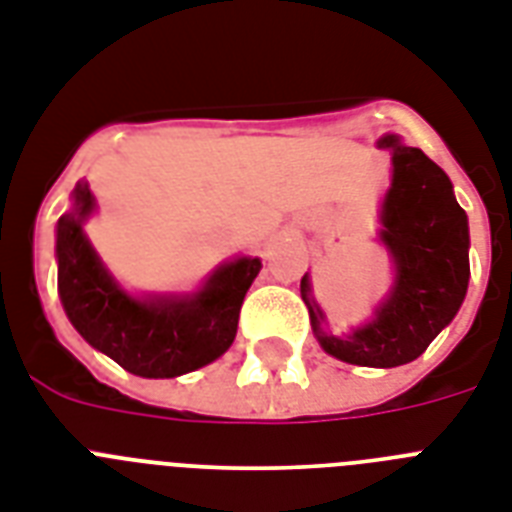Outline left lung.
I'll return each instance as SVG.
<instances>
[{"label": "left lung", "mask_w": 512, "mask_h": 512, "mask_svg": "<svg viewBox=\"0 0 512 512\" xmlns=\"http://www.w3.org/2000/svg\"><path fill=\"white\" fill-rule=\"evenodd\" d=\"M378 147L392 152V186L378 213V242L394 263L389 294L371 321L350 334H331L307 273L299 292L323 352L363 368H397L421 357L458 315L471 278V236L452 181L434 160L394 134L381 136Z\"/></svg>", "instance_id": "1"}]
</instances>
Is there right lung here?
Segmentation results:
<instances>
[{"label":"right lung","instance_id":"obj_1","mask_svg":"<svg viewBox=\"0 0 512 512\" xmlns=\"http://www.w3.org/2000/svg\"><path fill=\"white\" fill-rule=\"evenodd\" d=\"M97 210L89 181H78L70 210L57 220V292L78 334L141 378H176L218 360L234 344L244 294L260 257H236L197 292L134 297L112 278L83 223Z\"/></svg>","mask_w":512,"mask_h":512}]
</instances>
